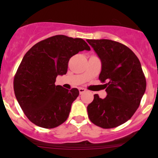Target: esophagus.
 I'll return each mask as SVG.
<instances>
[{"label": "esophagus", "mask_w": 158, "mask_h": 158, "mask_svg": "<svg viewBox=\"0 0 158 158\" xmlns=\"http://www.w3.org/2000/svg\"><path fill=\"white\" fill-rule=\"evenodd\" d=\"M79 94H80V95H81V94H83L84 92H85L86 90H85V89H84V88H79Z\"/></svg>", "instance_id": "obj_1"}]
</instances>
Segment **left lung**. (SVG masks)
I'll return each instance as SVG.
<instances>
[{"mask_svg":"<svg viewBox=\"0 0 158 158\" xmlns=\"http://www.w3.org/2000/svg\"><path fill=\"white\" fill-rule=\"evenodd\" d=\"M102 62L99 80L105 82V98L97 94L87 107L91 122L102 128L122 125L132 117L145 92L146 79L131 49L111 40H87Z\"/></svg>","mask_w":158,"mask_h":158,"instance_id":"obj_1","label":"left lung"}]
</instances>
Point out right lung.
Masks as SVG:
<instances>
[{
    "mask_svg": "<svg viewBox=\"0 0 158 158\" xmlns=\"http://www.w3.org/2000/svg\"><path fill=\"white\" fill-rule=\"evenodd\" d=\"M83 50L90 47L82 39L56 35L27 52L14 76V89L30 122L44 128H56L66 122L79 92L56 85V79L67 73L69 59Z\"/></svg>",
    "mask_w": 158,
    "mask_h": 158,
    "instance_id": "1",
    "label": "right lung"
}]
</instances>
